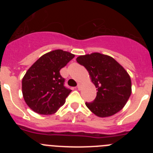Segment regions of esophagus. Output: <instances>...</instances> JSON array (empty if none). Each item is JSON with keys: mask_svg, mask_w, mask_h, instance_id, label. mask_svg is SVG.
I'll return each mask as SVG.
<instances>
[{"mask_svg": "<svg viewBox=\"0 0 153 153\" xmlns=\"http://www.w3.org/2000/svg\"><path fill=\"white\" fill-rule=\"evenodd\" d=\"M81 88H82V85H81L80 83H78V85H77V89H78V90H80Z\"/></svg>", "mask_w": 153, "mask_h": 153, "instance_id": "34e87169", "label": "esophagus"}]
</instances>
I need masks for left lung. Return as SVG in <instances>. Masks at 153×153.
Masks as SVG:
<instances>
[{
    "label": "left lung",
    "instance_id": "1",
    "mask_svg": "<svg viewBox=\"0 0 153 153\" xmlns=\"http://www.w3.org/2000/svg\"><path fill=\"white\" fill-rule=\"evenodd\" d=\"M76 61L87 70L97 89V97L86 106L99 117H111L120 111L132 93L126 70L111 56L100 53L79 56Z\"/></svg>",
    "mask_w": 153,
    "mask_h": 153
}]
</instances>
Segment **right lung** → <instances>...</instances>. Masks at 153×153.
Here are the masks:
<instances>
[{"instance_id":"add662e5","label":"right lung","mask_w":153,"mask_h":153,"mask_svg":"<svg viewBox=\"0 0 153 153\" xmlns=\"http://www.w3.org/2000/svg\"><path fill=\"white\" fill-rule=\"evenodd\" d=\"M74 56L67 51L55 50L40 56L28 69L22 79V93L33 111L53 114L65 103L71 90L64 86L60 70Z\"/></svg>"}]
</instances>
